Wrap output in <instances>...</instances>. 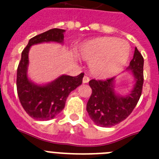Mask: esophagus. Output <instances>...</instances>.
Listing matches in <instances>:
<instances>
[{
	"label": "esophagus",
	"instance_id": "34e87169",
	"mask_svg": "<svg viewBox=\"0 0 159 159\" xmlns=\"http://www.w3.org/2000/svg\"><path fill=\"white\" fill-rule=\"evenodd\" d=\"M89 81H90V78L88 77H87V76H84V77H83V79H82V82H83V83H88V82H89Z\"/></svg>",
	"mask_w": 159,
	"mask_h": 159
}]
</instances>
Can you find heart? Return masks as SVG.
Masks as SVG:
<instances>
[{"label": "heart", "mask_w": 159, "mask_h": 159, "mask_svg": "<svg viewBox=\"0 0 159 159\" xmlns=\"http://www.w3.org/2000/svg\"><path fill=\"white\" fill-rule=\"evenodd\" d=\"M129 46L122 39L102 37L85 41L77 48V54L89 62L90 72L99 79L118 74L129 58Z\"/></svg>", "instance_id": "heart-1"}]
</instances>
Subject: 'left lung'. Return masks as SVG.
I'll return each mask as SVG.
<instances>
[{"label": "left lung", "instance_id": "1", "mask_svg": "<svg viewBox=\"0 0 159 159\" xmlns=\"http://www.w3.org/2000/svg\"><path fill=\"white\" fill-rule=\"evenodd\" d=\"M143 57L134 48L133 59L126 70L134 77V85L126 95L116 91V77L106 81L91 80L92 96L87 105V113L97 125L112 127L125 120L133 111L142 93Z\"/></svg>", "mask_w": 159, "mask_h": 159}]
</instances>
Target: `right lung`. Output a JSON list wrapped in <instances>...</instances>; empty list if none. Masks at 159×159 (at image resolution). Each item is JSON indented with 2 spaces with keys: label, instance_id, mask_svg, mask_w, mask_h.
<instances>
[{
  "label": "right lung",
  "instance_id": "right-lung-1",
  "mask_svg": "<svg viewBox=\"0 0 159 159\" xmlns=\"http://www.w3.org/2000/svg\"><path fill=\"white\" fill-rule=\"evenodd\" d=\"M65 30L52 29L29 40L21 53L17 69V92L21 105L29 116L38 120H49L63 110L68 95L82 83L84 73L77 77L61 75L44 84L34 82L28 76L29 52L33 45L43 43L63 44Z\"/></svg>",
  "mask_w": 159,
  "mask_h": 159
}]
</instances>
